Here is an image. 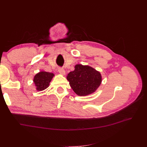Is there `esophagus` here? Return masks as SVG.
<instances>
[{
	"instance_id": "obj_1",
	"label": "esophagus",
	"mask_w": 147,
	"mask_h": 147,
	"mask_svg": "<svg viewBox=\"0 0 147 147\" xmlns=\"http://www.w3.org/2000/svg\"><path fill=\"white\" fill-rule=\"evenodd\" d=\"M58 72H59V73L60 74L63 75H64L65 74V70H64V69H63V68H59V69H58Z\"/></svg>"
}]
</instances>
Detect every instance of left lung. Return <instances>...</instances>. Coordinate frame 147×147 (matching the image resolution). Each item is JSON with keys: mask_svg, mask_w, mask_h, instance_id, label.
<instances>
[{"mask_svg": "<svg viewBox=\"0 0 147 147\" xmlns=\"http://www.w3.org/2000/svg\"><path fill=\"white\" fill-rule=\"evenodd\" d=\"M67 80L77 95L85 96L92 94L99 87L102 76L99 71L91 66L77 64L75 70L68 74Z\"/></svg>", "mask_w": 147, "mask_h": 147, "instance_id": "1", "label": "left lung"}]
</instances>
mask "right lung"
I'll return each mask as SVG.
<instances>
[{
  "mask_svg": "<svg viewBox=\"0 0 147 147\" xmlns=\"http://www.w3.org/2000/svg\"><path fill=\"white\" fill-rule=\"evenodd\" d=\"M55 76V74L45 71H41L35 75L33 82L37 91H42L45 90L50 84L52 78Z\"/></svg>",
  "mask_w": 147,
  "mask_h": 147,
  "instance_id": "1",
  "label": "right lung"
}]
</instances>
